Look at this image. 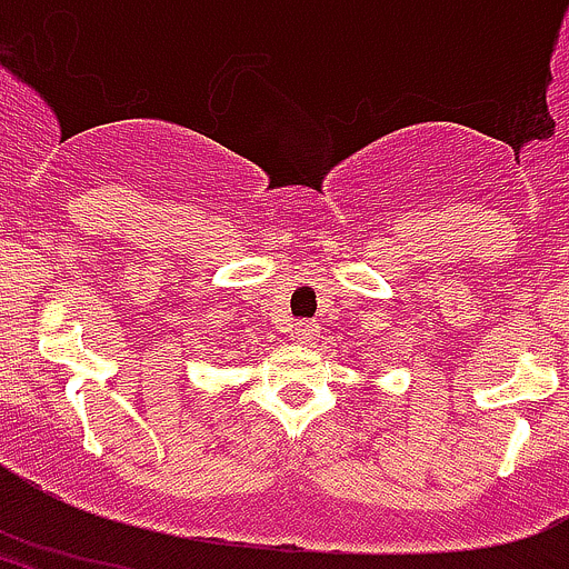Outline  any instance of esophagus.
<instances>
[{"instance_id": "34e87169", "label": "esophagus", "mask_w": 569, "mask_h": 569, "mask_svg": "<svg viewBox=\"0 0 569 569\" xmlns=\"http://www.w3.org/2000/svg\"><path fill=\"white\" fill-rule=\"evenodd\" d=\"M295 338H297V341H302V343H313L319 338V325H313V321H308V319L297 321Z\"/></svg>"}]
</instances>
